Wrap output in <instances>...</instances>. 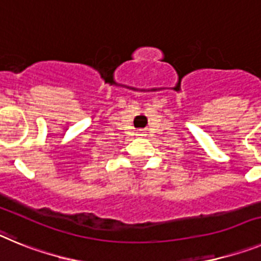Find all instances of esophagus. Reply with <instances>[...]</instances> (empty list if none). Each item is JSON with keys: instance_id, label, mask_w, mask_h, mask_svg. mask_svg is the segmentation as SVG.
<instances>
[{"instance_id": "obj_1", "label": "esophagus", "mask_w": 261, "mask_h": 261, "mask_svg": "<svg viewBox=\"0 0 261 261\" xmlns=\"http://www.w3.org/2000/svg\"><path fill=\"white\" fill-rule=\"evenodd\" d=\"M138 135H139V137H143L144 133H143V131H139V133H138Z\"/></svg>"}]
</instances>
